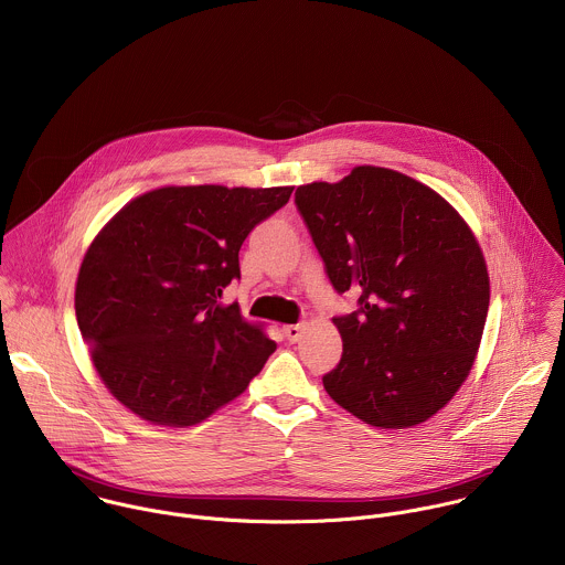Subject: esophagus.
Returning a JSON list of instances; mask_svg holds the SVG:
<instances>
[{
  "label": "esophagus",
  "instance_id": "obj_1",
  "mask_svg": "<svg viewBox=\"0 0 565 565\" xmlns=\"http://www.w3.org/2000/svg\"><path fill=\"white\" fill-rule=\"evenodd\" d=\"M282 331H285V338H287L289 342H298V340L302 338V324H289V327H285Z\"/></svg>",
  "mask_w": 565,
  "mask_h": 565
}]
</instances>
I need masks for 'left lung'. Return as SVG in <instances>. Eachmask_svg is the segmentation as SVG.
<instances>
[{
    "label": "left lung",
    "instance_id": "obj_1",
    "mask_svg": "<svg viewBox=\"0 0 565 565\" xmlns=\"http://www.w3.org/2000/svg\"><path fill=\"white\" fill-rule=\"evenodd\" d=\"M296 205L338 294H360L333 318L344 353L324 390L381 429L431 418L471 373L487 322L476 234L436 190L381 167L298 186Z\"/></svg>",
    "mask_w": 565,
    "mask_h": 565
}]
</instances>
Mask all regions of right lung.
<instances>
[{"label": "right lung", "mask_w": 565, "mask_h": 565, "mask_svg": "<svg viewBox=\"0 0 565 565\" xmlns=\"http://www.w3.org/2000/svg\"><path fill=\"white\" fill-rule=\"evenodd\" d=\"M291 190H149L96 234L76 278V320L105 387L136 416L196 425L236 398L276 351L236 302L216 298L241 278L247 234Z\"/></svg>", "instance_id": "right-lung-1"}]
</instances>
